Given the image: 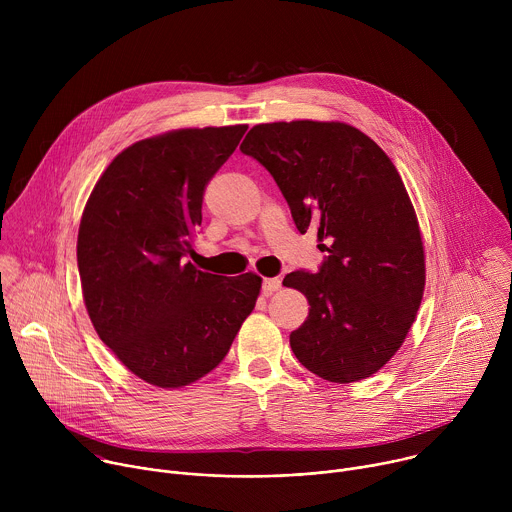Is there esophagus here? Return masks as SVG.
<instances>
[{
    "instance_id": "esophagus-1",
    "label": "esophagus",
    "mask_w": 512,
    "mask_h": 512,
    "mask_svg": "<svg viewBox=\"0 0 512 512\" xmlns=\"http://www.w3.org/2000/svg\"><path fill=\"white\" fill-rule=\"evenodd\" d=\"M281 287V281L277 277H269L263 281V291L265 294H273V291H277Z\"/></svg>"
}]
</instances>
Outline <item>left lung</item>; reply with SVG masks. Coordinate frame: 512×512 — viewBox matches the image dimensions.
<instances>
[{"label": "left lung", "instance_id": "8db88e82", "mask_svg": "<svg viewBox=\"0 0 512 512\" xmlns=\"http://www.w3.org/2000/svg\"><path fill=\"white\" fill-rule=\"evenodd\" d=\"M241 152L267 168L298 231H316L328 253L318 273L283 279L310 304L291 350L324 381L369 379L405 342L425 287L417 214L395 164L342 121L259 123Z\"/></svg>", "mask_w": 512, "mask_h": 512}]
</instances>
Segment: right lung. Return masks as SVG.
Masks as SVG:
<instances>
[{"label": "right lung", "mask_w": 512, "mask_h": 512, "mask_svg": "<svg viewBox=\"0 0 512 512\" xmlns=\"http://www.w3.org/2000/svg\"><path fill=\"white\" fill-rule=\"evenodd\" d=\"M247 125L184 127L135 141L97 180L79 227L83 300L99 338L141 381L196 383L223 362L261 277L196 269L192 241L210 178Z\"/></svg>", "instance_id": "right-lung-1"}]
</instances>
